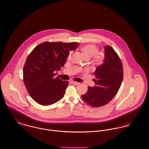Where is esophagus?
Returning <instances> with one entry per match:
<instances>
[{
    "mask_svg": "<svg viewBox=\"0 0 149 149\" xmlns=\"http://www.w3.org/2000/svg\"><path fill=\"white\" fill-rule=\"evenodd\" d=\"M71 82L73 85H77L79 84V82H75V81H71Z\"/></svg>",
    "mask_w": 149,
    "mask_h": 149,
    "instance_id": "esophagus-1",
    "label": "esophagus"
}]
</instances>
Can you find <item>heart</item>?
Returning <instances> with one entry per match:
<instances>
[{
	"instance_id": "b5f03b06",
	"label": "heart",
	"mask_w": 149,
	"mask_h": 149,
	"mask_svg": "<svg viewBox=\"0 0 149 149\" xmlns=\"http://www.w3.org/2000/svg\"><path fill=\"white\" fill-rule=\"evenodd\" d=\"M81 51L86 59H89L96 55L98 52V48L94 45H85L81 48ZM93 61L95 64H100L102 61V57L97 55L94 57Z\"/></svg>"
}]
</instances>
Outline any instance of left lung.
Wrapping results in <instances>:
<instances>
[{
    "label": "left lung",
    "mask_w": 149,
    "mask_h": 149,
    "mask_svg": "<svg viewBox=\"0 0 149 149\" xmlns=\"http://www.w3.org/2000/svg\"><path fill=\"white\" fill-rule=\"evenodd\" d=\"M102 64L97 67L94 72L95 86L88 87L82 99L90 106L100 107L109 103L118 93L123 78L121 61L115 50L107 45Z\"/></svg>",
    "instance_id": "1"
}]
</instances>
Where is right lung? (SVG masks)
<instances>
[{"instance_id":"add662e5","label":"right lung","mask_w":149,"mask_h":149,"mask_svg":"<svg viewBox=\"0 0 149 149\" xmlns=\"http://www.w3.org/2000/svg\"><path fill=\"white\" fill-rule=\"evenodd\" d=\"M78 42H44L31 52L23 70L24 82L31 98L42 105H52L63 98L68 81L55 78Z\"/></svg>"}]
</instances>
